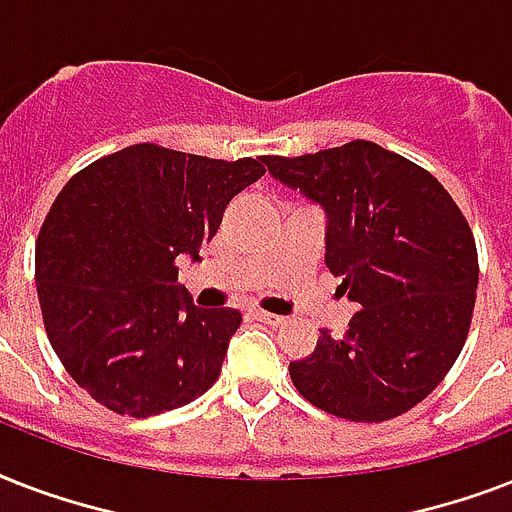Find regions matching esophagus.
I'll return each instance as SVG.
<instances>
[{
    "label": "esophagus",
    "mask_w": 512,
    "mask_h": 512,
    "mask_svg": "<svg viewBox=\"0 0 512 512\" xmlns=\"http://www.w3.org/2000/svg\"><path fill=\"white\" fill-rule=\"evenodd\" d=\"M249 316L255 321H263V324H271V327H281L284 324V316H273V313H265V311H249Z\"/></svg>",
    "instance_id": "esophagus-1"
}]
</instances>
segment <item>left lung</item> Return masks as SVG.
Here are the masks:
<instances>
[{"label":"left lung","instance_id":"8db88e82","mask_svg":"<svg viewBox=\"0 0 512 512\" xmlns=\"http://www.w3.org/2000/svg\"><path fill=\"white\" fill-rule=\"evenodd\" d=\"M265 164L324 209V260L358 305L345 335L321 329L311 356L289 364L295 388L342 420L409 412L468 337L478 287L468 220L430 172L369 140Z\"/></svg>","mask_w":512,"mask_h":512}]
</instances>
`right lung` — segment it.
I'll return each mask as SVG.
<instances>
[{
  "label": "right lung",
  "instance_id": "1",
  "mask_svg": "<svg viewBox=\"0 0 512 512\" xmlns=\"http://www.w3.org/2000/svg\"><path fill=\"white\" fill-rule=\"evenodd\" d=\"M263 164L138 143L58 193L36 241L44 329L68 374L111 412H170L220 377L241 313L196 308L177 260H201L228 201Z\"/></svg>",
  "mask_w": 512,
  "mask_h": 512
}]
</instances>
